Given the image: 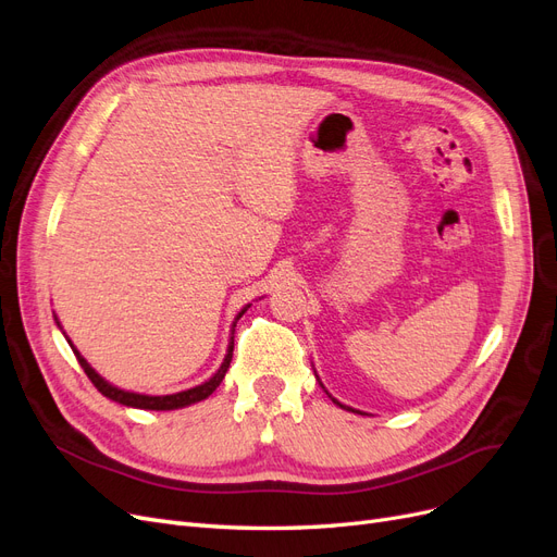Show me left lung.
<instances>
[{"instance_id":"left-lung-1","label":"left lung","mask_w":557,"mask_h":557,"mask_svg":"<svg viewBox=\"0 0 557 557\" xmlns=\"http://www.w3.org/2000/svg\"><path fill=\"white\" fill-rule=\"evenodd\" d=\"M333 403H337V400H333ZM339 405V403H337ZM339 407H345V405H339ZM345 409H349V407H345ZM349 411H354V409H349Z\"/></svg>"}]
</instances>
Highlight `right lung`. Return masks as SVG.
<instances>
[{
    "label": "right lung",
    "mask_w": 557,
    "mask_h": 557,
    "mask_svg": "<svg viewBox=\"0 0 557 557\" xmlns=\"http://www.w3.org/2000/svg\"><path fill=\"white\" fill-rule=\"evenodd\" d=\"M243 312H245V310H243ZM243 312L238 314V319L243 317ZM233 326H236V324H233ZM233 331H236V329H233ZM71 349H74V345H71ZM74 354H76V358H78L81 368H83V370H85V374L89 376V382H92V384L99 388L101 396L111 398V400H115V403H120V405L138 407V409H177V407H187V405H191V403L206 400V398L210 396V393L222 384L224 374H226V370H228V366H231V356H233V337H231L228 354H226V358H224L222 368H220L218 372H214L208 382H203L201 386H194V388H189V391L173 393V396H140V393L122 391V388H117V386L109 384L106 380H101V376H99L92 368H89V363L85 361V358H83L76 349H74Z\"/></svg>",
    "instance_id": "1"
}]
</instances>
